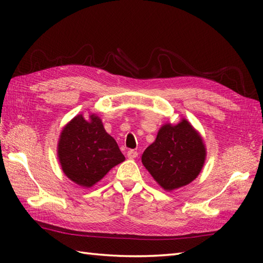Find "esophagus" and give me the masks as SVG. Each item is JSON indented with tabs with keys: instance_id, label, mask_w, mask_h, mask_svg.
<instances>
[{
	"instance_id": "obj_1",
	"label": "esophagus",
	"mask_w": 263,
	"mask_h": 263,
	"mask_svg": "<svg viewBox=\"0 0 263 263\" xmlns=\"http://www.w3.org/2000/svg\"><path fill=\"white\" fill-rule=\"evenodd\" d=\"M137 156H138V153L136 152V150H133V149H131V150H128V152H127V157L128 158H136L137 157Z\"/></svg>"
}]
</instances>
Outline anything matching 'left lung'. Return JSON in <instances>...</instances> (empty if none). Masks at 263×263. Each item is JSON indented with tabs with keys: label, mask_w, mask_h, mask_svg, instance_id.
<instances>
[{
	"label": "left lung",
	"mask_w": 263,
	"mask_h": 263,
	"mask_svg": "<svg viewBox=\"0 0 263 263\" xmlns=\"http://www.w3.org/2000/svg\"><path fill=\"white\" fill-rule=\"evenodd\" d=\"M142 164L167 191L191 183L202 168L205 149L202 139L186 120L160 128L153 144L142 154Z\"/></svg>",
	"instance_id": "1"
}]
</instances>
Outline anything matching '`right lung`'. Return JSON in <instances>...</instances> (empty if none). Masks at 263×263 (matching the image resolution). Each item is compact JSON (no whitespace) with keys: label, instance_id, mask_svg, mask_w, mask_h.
I'll list each match as a JSON object with an SVG mask.
<instances>
[{"label":"right lung","instance_id":"right-lung-1","mask_svg":"<svg viewBox=\"0 0 263 263\" xmlns=\"http://www.w3.org/2000/svg\"><path fill=\"white\" fill-rule=\"evenodd\" d=\"M59 158L64 174L85 187L92 186L125 159L99 117L93 115L90 122L78 115L64 127L59 141Z\"/></svg>","mask_w":263,"mask_h":263}]
</instances>
